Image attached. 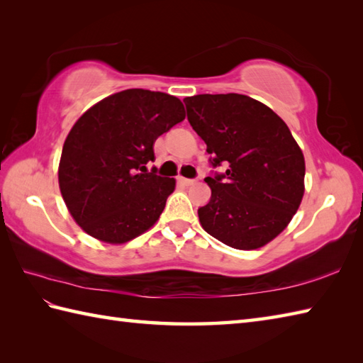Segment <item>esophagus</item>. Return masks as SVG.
Masks as SVG:
<instances>
[{"instance_id":"esophagus-1","label":"esophagus","mask_w":363,"mask_h":363,"mask_svg":"<svg viewBox=\"0 0 363 363\" xmlns=\"http://www.w3.org/2000/svg\"><path fill=\"white\" fill-rule=\"evenodd\" d=\"M179 182H180L182 184H184V186H191V184H194V183H196V180H192V179H184V177H179Z\"/></svg>"}]
</instances>
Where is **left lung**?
Masks as SVG:
<instances>
[{
    "label": "left lung",
    "mask_w": 363,
    "mask_h": 363,
    "mask_svg": "<svg viewBox=\"0 0 363 363\" xmlns=\"http://www.w3.org/2000/svg\"><path fill=\"white\" fill-rule=\"evenodd\" d=\"M206 144L211 199L199 208L203 230L225 245L255 250L292 220L304 194V157L275 111L245 94H197L183 101Z\"/></svg>",
    "instance_id": "left-lung-1"
}]
</instances>
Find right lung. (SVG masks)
I'll return each mask as SVG.
<instances>
[{"label":"right lung","mask_w":363,"mask_h":363,"mask_svg":"<svg viewBox=\"0 0 363 363\" xmlns=\"http://www.w3.org/2000/svg\"><path fill=\"white\" fill-rule=\"evenodd\" d=\"M183 119L179 98L141 88L111 94L77 119L63 144L59 186L85 233L124 244L158 220L175 180L147 164L155 140Z\"/></svg>","instance_id":"add662e5"}]
</instances>
